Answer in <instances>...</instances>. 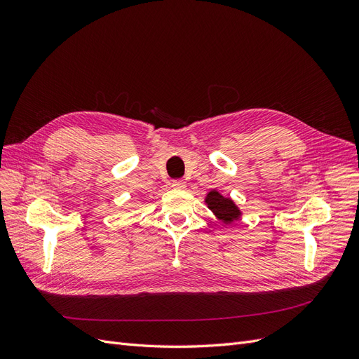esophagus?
<instances>
[{"label": "esophagus", "mask_w": 359, "mask_h": 359, "mask_svg": "<svg viewBox=\"0 0 359 359\" xmlns=\"http://www.w3.org/2000/svg\"><path fill=\"white\" fill-rule=\"evenodd\" d=\"M172 187L182 190V189H186V182H184L182 180H175V181H172Z\"/></svg>", "instance_id": "34e87169"}]
</instances>
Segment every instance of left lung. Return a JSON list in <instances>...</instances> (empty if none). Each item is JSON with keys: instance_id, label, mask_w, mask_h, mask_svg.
<instances>
[{"instance_id": "8db88e82", "label": "left lung", "mask_w": 359, "mask_h": 359, "mask_svg": "<svg viewBox=\"0 0 359 359\" xmlns=\"http://www.w3.org/2000/svg\"><path fill=\"white\" fill-rule=\"evenodd\" d=\"M206 203H208L210 210L224 223H232L240 217V210L236 208L235 203L231 199L223 198L222 194L217 191H211L208 194Z\"/></svg>"}]
</instances>
